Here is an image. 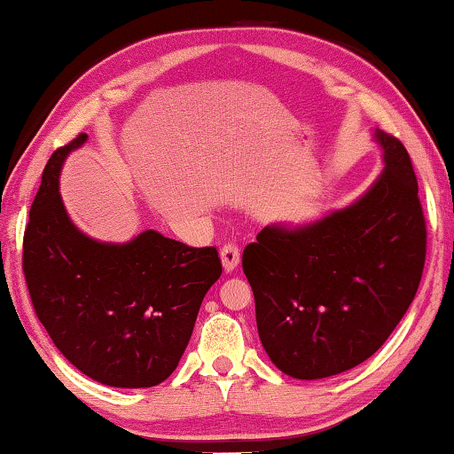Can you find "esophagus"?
I'll list each match as a JSON object with an SVG mask.
<instances>
[{
	"instance_id": "esophagus-1",
	"label": "esophagus",
	"mask_w": 454,
	"mask_h": 454,
	"mask_svg": "<svg viewBox=\"0 0 454 454\" xmlns=\"http://www.w3.org/2000/svg\"><path fill=\"white\" fill-rule=\"evenodd\" d=\"M241 261V251L237 245L233 243H225L221 247V263H223V269H225L227 273H231L237 269V265H239Z\"/></svg>"
}]
</instances>
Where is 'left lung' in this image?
Returning <instances> with one entry per match:
<instances>
[{
    "instance_id": "1",
    "label": "left lung",
    "mask_w": 454,
    "mask_h": 454,
    "mask_svg": "<svg viewBox=\"0 0 454 454\" xmlns=\"http://www.w3.org/2000/svg\"><path fill=\"white\" fill-rule=\"evenodd\" d=\"M385 169L343 209L267 225L243 251L259 339L293 379H325L383 347L417 295L427 227L411 157L380 129Z\"/></svg>"
}]
</instances>
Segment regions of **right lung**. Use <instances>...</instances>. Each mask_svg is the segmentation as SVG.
Returning a JSON list of instances; mask_svg holds the SVG:
<instances>
[{"label":"right lung","instance_id":"1","mask_svg":"<svg viewBox=\"0 0 454 454\" xmlns=\"http://www.w3.org/2000/svg\"><path fill=\"white\" fill-rule=\"evenodd\" d=\"M47 161L23 235V275L37 319L61 355L109 387H155L177 369L205 293L221 277L215 247L147 229L127 243L79 231L59 195L69 151Z\"/></svg>","mask_w":454,"mask_h":454}]
</instances>
